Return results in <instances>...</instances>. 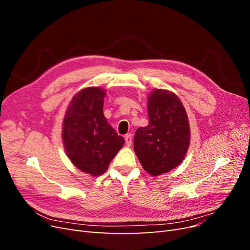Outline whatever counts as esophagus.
<instances>
[{"label": "esophagus", "mask_w": 250, "mask_h": 250, "mask_svg": "<svg viewBox=\"0 0 250 250\" xmlns=\"http://www.w3.org/2000/svg\"><path fill=\"white\" fill-rule=\"evenodd\" d=\"M125 143H126L127 146H130L131 144H132V137H131L130 134L125 135Z\"/></svg>", "instance_id": "1"}]
</instances>
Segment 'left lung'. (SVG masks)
Segmentation results:
<instances>
[{"label": "left lung", "instance_id": "8db88e82", "mask_svg": "<svg viewBox=\"0 0 250 250\" xmlns=\"http://www.w3.org/2000/svg\"><path fill=\"white\" fill-rule=\"evenodd\" d=\"M149 124L134 134V151L144 170L152 176L167 173L184 161L190 145V125L179 98L167 89L148 97Z\"/></svg>", "mask_w": 250, "mask_h": 250}]
</instances>
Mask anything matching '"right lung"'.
Here are the masks:
<instances>
[{
    "label": "right lung",
    "instance_id": "add662e5",
    "mask_svg": "<svg viewBox=\"0 0 250 250\" xmlns=\"http://www.w3.org/2000/svg\"><path fill=\"white\" fill-rule=\"evenodd\" d=\"M105 90L86 87L73 97L62 123L65 152L76 167L93 176L108 169L111 160L124 145L103 115Z\"/></svg>",
    "mask_w": 250,
    "mask_h": 250
}]
</instances>
